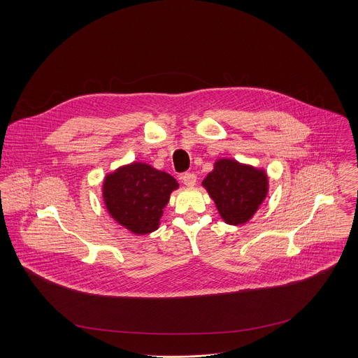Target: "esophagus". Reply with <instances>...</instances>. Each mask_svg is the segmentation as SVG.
<instances>
[{"instance_id":"34e87169","label":"esophagus","mask_w":358,"mask_h":358,"mask_svg":"<svg viewBox=\"0 0 358 358\" xmlns=\"http://www.w3.org/2000/svg\"><path fill=\"white\" fill-rule=\"evenodd\" d=\"M180 179H182V182H183L187 187H193V186L196 185V182H197V176H196L194 173H183Z\"/></svg>"}]
</instances>
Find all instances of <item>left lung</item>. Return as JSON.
<instances>
[{"instance_id":"left-lung-1","label":"left lung","mask_w":358,"mask_h":358,"mask_svg":"<svg viewBox=\"0 0 358 358\" xmlns=\"http://www.w3.org/2000/svg\"><path fill=\"white\" fill-rule=\"evenodd\" d=\"M206 193L227 224L250 222L268 193V175L263 168L234 158H217L203 180Z\"/></svg>"}]
</instances>
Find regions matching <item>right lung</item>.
<instances>
[{"instance_id": "1", "label": "right lung", "mask_w": 358, "mask_h": 358, "mask_svg": "<svg viewBox=\"0 0 358 358\" xmlns=\"http://www.w3.org/2000/svg\"><path fill=\"white\" fill-rule=\"evenodd\" d=\"M179 183L150 164L134 161L106 173L102 199L111 219L135 236L159 227V219Z\"/></svg>"}]
</instances>
